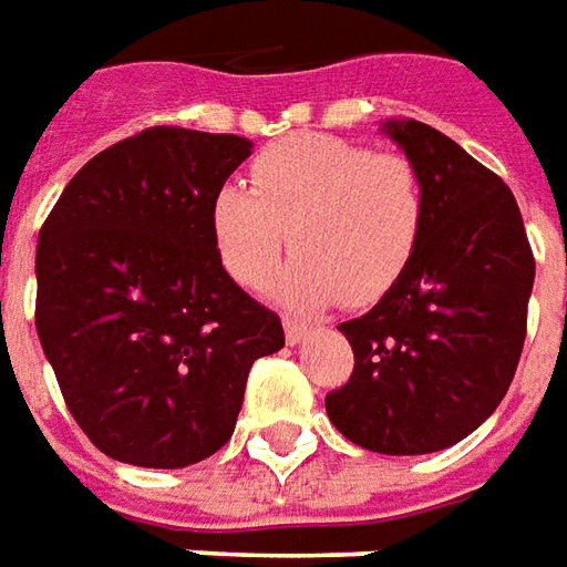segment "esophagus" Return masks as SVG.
Returning a JSON list of instances; mask_svg holds the SVG:
<instances>
[{
    "label": "esophagus",
    "mask_w": 567,
    "mask_h": 567,
    "mask_svg": "<svg viewBox=\"0 0 567 567\" xmlns=\"http://www.w3.org/2000/svg\"><path fill=\"white\" fill-rule=\"evenodd\" d=\"M309 333V324L300 319H291V316H285V340L291 346H297L300 340H307Z\"/></svg>",
    "instance_id": "obj_1"
}]
</instances>
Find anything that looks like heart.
Returning <instances> with one entry per match:
<instances>
[{
  "label": "heart",
  "mask_w": 567,
  "mask_h": 567,
  "mask_svg": "<svg viewBox=\"0 0 567 567\" xmlns=\"http://www.w3.org/2000/svg\"><path fill=\"white\" fill-rule=\"evenodd\" d=\"M425 175L401 151L300 133L260 151L251 187L227 182L212 199L224 270L258 288L297 251L276 282L295 307L361 309L392 291L425 230Z\"/></svg>",
  "instance_id": "b5f03b06"
}]
</instances>
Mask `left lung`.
I'll use <instances>...</instances> for the list:
<instances>
[{
    "label": "left lung",
    "instance_id": "left-lung-1",
    "mask_svg": "<svg viewBox=\"0 0 567 567\" xmlns=\"http://www.w3.org/2000/svg\"><path fill=\"white\" fill-rule=\"evenodd\" d=\"M385 133L425 175V230L392 291L340 324L355 368L324 410L364 450L425 455L476 431L511 389L535 255L492 169L419 121H392Z\"/></svg>",
    "mask_w": 567,
    "mask_h": 567
}]
</instances>
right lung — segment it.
Instances as JSON below:
<instances>
[{
  "label": "right lung",
  "mask_w": 567,
  "mask_h": 567,
  "mask_svg": "<svg viewBox=\"0 0 567 567\" xmlns=\"http://www.w3.org/2000/svg\"><path fill=\"white\" fill-rule=\"evenodd\" d=\"M234 133L148 127L81 166L35 248V331L69 413L109 458L185 467L230 440L279 316L221 267L212 199Z\"/></svg>",
  "instance_id": "add662e5"
}]
</instances>
